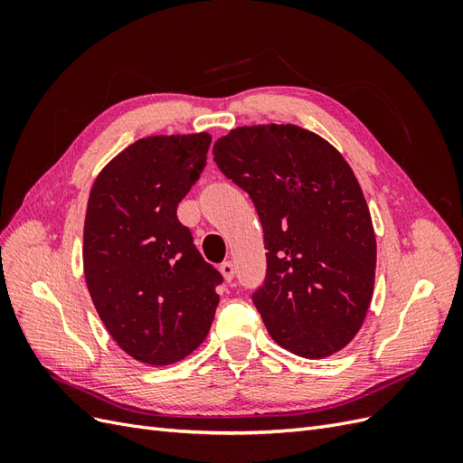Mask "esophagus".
<instances>
[{
	"label": "esophagus",
	"mask_w": 463,
	"mask_h": 463,
	"mask_svg": "<svg viewBox=\"0 0 463 463\" xmlns=\"http://www.w3.org/2000/svg\"><path fill=\"white\" fill-rule=\"evenodd\" d=\"M220 272H222V276H223V279H226V282H232V279H233V274H235V266H233V262H232V260L222 262V264H220Z\"/></svg>",
	"instance_id": "1"
}]
</instances>
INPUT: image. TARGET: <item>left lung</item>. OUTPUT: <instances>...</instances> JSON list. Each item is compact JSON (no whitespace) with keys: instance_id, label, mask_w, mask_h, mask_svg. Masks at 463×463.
<instances>
[{"instance_id":"8db88e82","label":"left lung","mask_w":463,"mask_h":463,"mask_svg":"<svg viewBox=\"0 0 463 463\" xmlns=\"http://www.w3.org/2000/svg\"><path fill=\"white\" fill-rule=\"evenodd\" d=\"M253 199L266 253L253 296L276 344L307 359L340 352L365 322L376 237L365 194L342 154L298 125H243L213 148Z\"/></svg>"}]
</instances>
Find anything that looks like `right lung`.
Masks as SVG:
<instances>
[{
  "label": "right lung",
  "mask_w": 463,
  "mask_h": 463,
  "mask_svg": "<svg viewBox=\"0 0 463 463\" xmlns=\"http://www.w3.org/2000/svg\"><path fill=\"white\" fill-rule=\"evenodd\" d=\"M213 137L150 135L96 175L82 230L87 288L114 342L146 365H172L213 325L222 276L193 245L177 204L197 184Z\"/></svg>",
  "instance_id": "1"
}]
</instances>
